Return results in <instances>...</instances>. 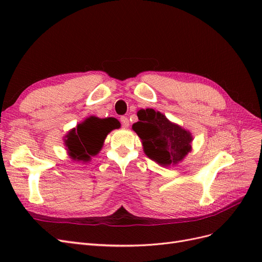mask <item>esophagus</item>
<instances>
[{"mask_svg": "<svg viewBox=\"0 0 262 262\" xmlns=\"http://www.w3.org/2000/svg\"><path fill=\"white\" fill-rule=\"evenodd\" d=\"M120 122H121L123 128H128V126H129V119H128V117H124V116L121 117L120 118Z\"/></svg>", "mask_w": 262, "mask_h": 262, "instance_id": "1", "label": "esophagus"}]
</instances>
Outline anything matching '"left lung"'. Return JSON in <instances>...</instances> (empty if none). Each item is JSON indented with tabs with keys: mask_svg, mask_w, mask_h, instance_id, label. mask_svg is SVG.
Instances as JSON below:
<instances>
[{
	"mask_svg": "<svg viewBox=\"0 0 262 262\" xmlns=\"http://www.w3.org/2000/svg\"><path fill=\"white\" fill-rule=\"evenodd\" d=\"M139 121L132 130L142 140L145 154L158 164H177L191 150L190 132L171 123L167 118L154 109H141Z\"/></svg>",
	"mask_w": 262,
	"mask_h": 262,
	"instance_id": "obj_1",
	"label": "left lung"
}]
</instances>
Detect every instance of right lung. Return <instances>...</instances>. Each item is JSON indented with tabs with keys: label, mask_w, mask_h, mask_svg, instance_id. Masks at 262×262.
<instances>
[{
	"label": "right lung",
	"mask_w": 262,
	"mask_h": 262,
	"mask_svg": "<svg viewBox=\"0 0 262 262\" xmlns=\"http://www.w3.org/2000/svg\"><path fill=\"white\" fill-rule=\"evenodd\" d=\"M119 126L120 123L115 118L86 119L67 136L66 144L70 156L75 161H90L92 155H96L100 150L107 134Z\"/></svg>",
	"instance_id": "obj_1"
}]
</instances>
